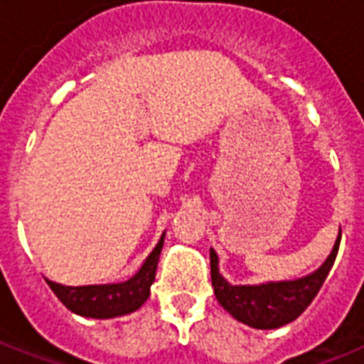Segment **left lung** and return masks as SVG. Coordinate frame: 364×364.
<instances>
[{
    "instance_id": "1",
    "label": "left lung",
    "mask_w": 364,
    "mask_h": 364,
    "mask_svg": "<svg viewBox=\"0 0 364 364\" xmlns=\"http://www.w3.org/2000/svg\"><path fill=\"white\" fill-rule=\"evenodd\" d=\"M340 238L342 234H338L327 260L310 276L293 282H270L260 285H230L219 274V257L213 249H210L211 285L219 304L234 319L262 331L283 327L294 321L311 304L323 282L327 279L338 255Z\"/></svg>"
}]
</instances>
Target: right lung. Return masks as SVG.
Listing matches in <instances>:
<instances>
[{"instance_id":"1","label":"right lung","mask_w":364,"mask_h":364,"mask_svg":"<svg viewBox=\"0 0 364 364\" xmlns=\"http://www.w3.org/2000/svg\"><path fill=\"white\" fill-rule=\"evenodd\" d=\"M162 245H164V234L160 236L156 247L145 259L136 276H132L128 282L68 287V285H60L47 279L48 287L53 289V293L58 296L60 302L77 316L94 317V319L126 316V314L139 310L143 302L149 299Z\"/></svg>"}]
</instances>
